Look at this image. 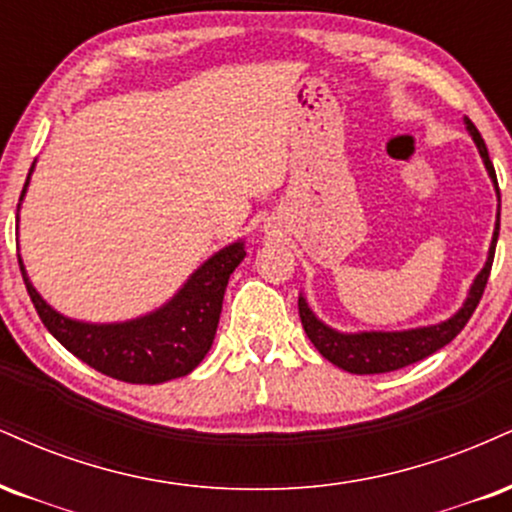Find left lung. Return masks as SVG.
Here are the masks:
<instances>
[{"instance_id": "8db88e82", "label": "left lung", "mask_w": 512, "mask_h": 512, "mask_svg": "<svg viewBox=\"0 0 512 512\" xmlns=\"http://www.w3.org/2000/svg\"><path fill=\"white\" fill-rule=\"evenodd\" d=\"M465 124L470 136L474 138V143H477L479 155H482L486 172H489L498 194L496 230L489 246V256H486L484 268L479 270V275L474 278L470 292H467L465 304L460 306L458 314L450 316L448 321L436 323V326H422L410 330H369V333H340V330L318 321L314 311L306 304V299L299 294V318H302V326L306 330V335H309V340L314 342L316 350L321 352L330 364L340 366V369L350 371V374H388V371H398L402 366L422 362L424 357H429V354L446 347L472 318L474 309H477L479 299H482L484 294L486 280H489L491 263H494L498 230H501V191H498L496 170L489 160V150H486L482 134H479L477 126H474L470 119H465Z\"/></svg>"}]
</instances>
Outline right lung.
Listing matches in <instances>:
<instances>
[{
    "mask_svg": "<svg viewBox=\"0 0 512 512\" xmlns=\"http://www.w3.org/2000/svg\"><path fill=\"white\" fill-rule=\"evenodd\" d=\"M30 172L23 184L21 201L26 196ZM244 256L242 239L225 246L191 273L170 302L124 323H83L66 318L40 297L28 280L21 256L18 266L40 321L66 350L117 381L155 386L191 374L203 362L218 330L225 287Z\"/></svg>",
    "mask_w": 512,
    "mask_h": 512,
    "instance_id": "1",
    "label": "right lung"
}]
</instances>
